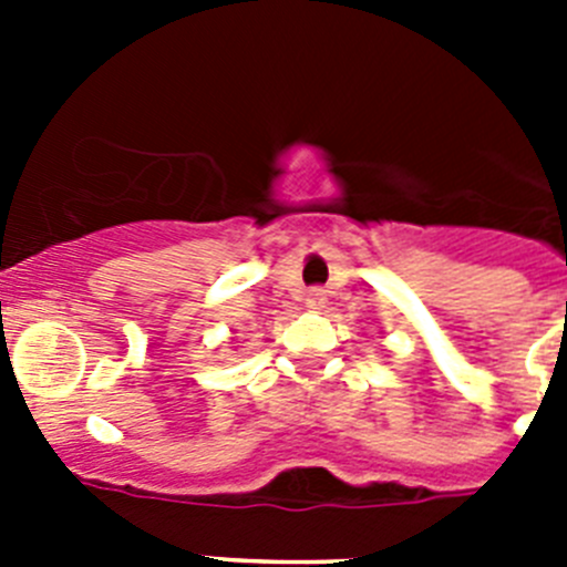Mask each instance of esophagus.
Wrapping results in <instances>:
<instances>
[{
  "label": "esophagus",
  "instance_id": "1",
  "mask_svg": "<svg viewBox=\"0 0 567 567\" xmlns=\"http://www.w3.org/2000/svg\"><path fill=\"white\" fill-rule=\"evenodd\" d=\"M307 307L312 309V312H318V309L327 307V295L320 292V289H312V292L307 295Z\"/></svg>",
  "mask_w": 567,
  "mask_h": 567
}]
</instances>
